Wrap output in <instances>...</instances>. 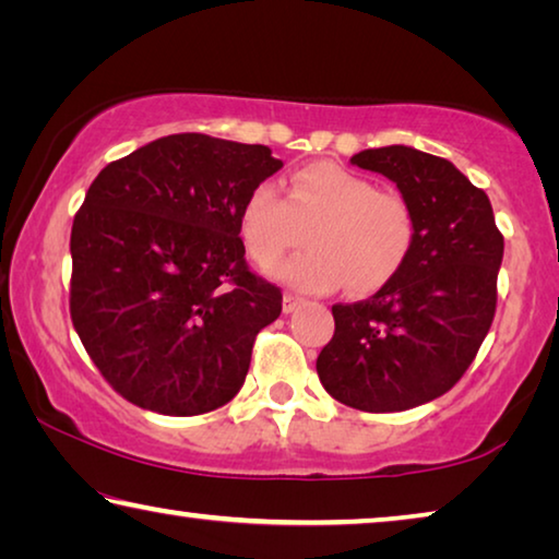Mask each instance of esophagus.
Returning a JSON list of instances; mask_svg holds the SVG:
<instances>
[{
    "mask_svg": "<svg viewBox=\"0 0 559 559\" xmlns=\"http://www.w3.org/2000/svg\"><path fill=\"white\" fill-rule=\"evenodd\" d=\"M300 302H302V298L293 296V293H286V296H283V313H286V316L296 313V310L300 308Z\"/></svg>",
    "mask_w": 559,
    "mask_h": 559,
    "instance_id": "esophagus-1",
    "label": "esophagus"
}]
</instances>
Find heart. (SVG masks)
I'll use <instances>...</instances> for the list:
<instances>
[{"label":"heart","mask_w":559,"mask_h":559,"mask_svg":"<svg viewBox=\"0 0 559 559\" xmlns=\"http://www.w3.org/2000/svg\"><path fill=\"white\" fill-rule=\"evenodd\" d=\"M239 231L249 257L266 271L310 231V251L278 276L308 293H333L347 283L367 296L409 261L416 222L400 194L380 192L370 177L335 163H310L290 175L288 200L273 182L253 185L241 204Z\"/></svg>","instance_id":"obj_1"}]
</instances>
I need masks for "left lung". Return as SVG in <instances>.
I'll return each mask as SVG.
<instances>
[{
  "label": "left lung",
  "mask_w": 559,
  "mask_h": 559,
  "mask_svg": "<svg viewBox=\"0 0 559 559\" xmlns=\"http://www.w3.org/2000/svg\"><path fill=\"white\" fill-rule=\"evenodd\" d=\"M349 163L392 179L412 206L416 239L404 269L372 298L333 306L335 335L316 367L337 402L404 412L447 394L486 340L503 234L488 194L449 159L390 145Z\"/></svg>",
  "instance_id": "obj_1"
}]
</instances>
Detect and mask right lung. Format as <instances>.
Instances as JSON below:
<instances>
[{"label":"right lung","mask_w":559,"mask_h":559,"mask_svg":"<svg viewBox=\"0 0 559 559\" xmlns=\"http://www.w3.org/2000/svg\"><path fill=\"white\" fill-rule=\"evenodd\" d=\"M281 167L266 145L182 132L93 179L71 229V320L128 402L194 416L241 390L283 298L246 266L239 212Z\"/></svg>","instance_id":"obj_1"}]
</instances>
